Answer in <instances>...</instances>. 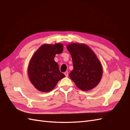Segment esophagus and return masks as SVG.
I'll list each match as a JSON object with an SVG mask.
<instances>
[{
    "label": "esophagus",
    "mask_w": 130,
    "mask_h": 130,
    "mask_svg": "<svg viewBox=\"0 0 130 130\" xmlns=\"http://www.w3.org/2000/svg\"><path fill=\"white\" fill-rule=\"evenodd\" d=\"M64 75H65L66 77H68V75H69V72L68 71H66L64 72Z\"/></svg>",
    "instance_id": "1"
}]
</instances>
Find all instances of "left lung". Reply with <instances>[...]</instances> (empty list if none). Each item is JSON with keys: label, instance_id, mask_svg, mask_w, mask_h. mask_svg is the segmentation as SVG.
<instances>
[{"label": "left lung", "instance_id": "obj_1", "mask_svg": "<svg viewBox=\"0 0 130 130\" xmlns=\"http://www.w3.org/2000/svg\"><path fill=\"white\" fill-rule=\"evenodd\" d=\"M66 48L74 65L70 77L81 90L87 91L95 87L102 79L103 67L94 52L84 43H70Z\"/></svg>", "mask_w": 130, "mask_h": 130}]
</instances>
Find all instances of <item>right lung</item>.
I'll use <instances>...</instances> for the list:
<instances>
[{"label": "right lung", "mask_w": 130, "mask_h": 130, "mask_svg": "<svg viewBox=\"0 0 130 130\" xmlns=\"http://www.w3.org/2000/svg\"><path fill=\"white\" fill-rule=\"evenodd\" d=\"M62 51V43L44 44L32 55L28 66V76L31 84L39 91H51L59 81L65 77L54 61L55 55Z\"/></svg>", "instance_id": "obj_1"}]
</instances>
